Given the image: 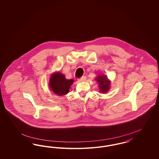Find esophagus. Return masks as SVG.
I'll return each instance as SVG.
<instances>
[{"instance_id":"34e87169","label":"esophagus","mask_w":159,"mask_h":159,"mask_svg":"<svg viewBox=\"0 0 159 159\" xmlns=\"http://www.w3.org/2000/svg\"><path fill=\"white\" fill-rule=\"evenodd\" d=\"M85 80H86V77H85V76H82L81 78H79V79H78V81H80V82L84 81Z\"/></svg>"}]
</instances>
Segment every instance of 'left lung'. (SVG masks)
Returning a JSON list of instances; mask_svg holds the SVG:
<instances>
[{
	"label": "left lung",
	"instance_id": "8db88e82",
	"mask_svg": "<svg viewBox=\"0 0 159 159\" xmlns=\"http://www.w3.org/2000/svg\"><path fill=\"white\" fill-rule=\"evenodd\" d=\"M96 80L99 83L100 92L104 93L108 91L110 85V81L108 80L106 75H100L96 78Z\"/></svg>",
	"mask_w": 159,
	"mask_h": 159
}]
</instances>
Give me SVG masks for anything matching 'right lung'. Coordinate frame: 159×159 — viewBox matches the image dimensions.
<instances>
[{
	"mask_svg": "<svg viewBox=\"0 0 159 159\" xmlns=\"http://www.w3.org/2000/svg\"><path fill=\"white\" fill-rule=\"evenodd\" d=\"M74 81L73 79L67 80L63 74L58 72L52 75L49 80V85L55 94L63 96L69 92V89Z\"/></svg>",
	"mask_w": 159,
	"mask_h": 159,
	"instance_id": "add662e5",
	"label": "right lung"
}]
</instances>
